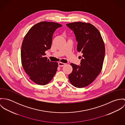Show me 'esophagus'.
<instances>
[{
    "instance_id": "1",
    "label": "esophagus",
    "mask_w": 125,
    "mask_h": 125,
    "mask_svg": "<svg viewBox=\"0 0 125 125\" xmlns=\"http://www.w3.org/2000/svg\"><path fill=\"white\" fill-rule=\"evenodd\" d=\"M66 64L64 63H63V62H59L58 63V65H59V66L60 67H62L64 65H65Z\"/></svg>"
}]
</instances>
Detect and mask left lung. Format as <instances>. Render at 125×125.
<instances>
[{
	"instance_id": "left-lung-1",
	"label": "left lung",
	"mask_w": 125,
	"mask_h": 125,
	"mask_svg": "<svg viewBox=\"0 0 125 125\" xmlns=\"http://www.w3.org/2000/svg\"><path fill=\"white\" fill-rule=\"evenodd\" d=\"M66 25L75 35L77 51L83 54L80 65L71 63L73 71L69 74V80L74 87L84 88L90 84L102 71L105 56L104 43L99 30L89 23L78 21Z\"/></svg>"
}]
</instances>
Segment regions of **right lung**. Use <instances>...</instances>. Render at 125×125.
I'll list each match as a JSON object with an SVG mask.
<instances>
[{"label":"right lung","instance_id":"1","mask_svg":"<svg viewBox=\"0 0 125 125\" xmlns=\"http://www.w3.org/2000/svg\"><path fill=\"white\" fill-rule=\"evenodd\" d=\"M62 25L55 22L41 21L31 28L23 40L21 61L24 70L34 83L45 85L52 79L58 63L50 61L45 52L52 46L54 32Z\"/></svg>","mask_w":125,"mask_h":125}]
</instances>
